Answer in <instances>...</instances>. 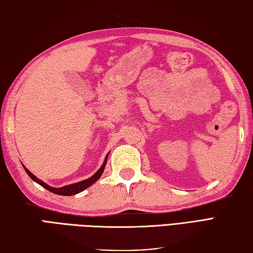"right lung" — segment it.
Wrapping results in <instances>:
<instances>
[{
    "mask_svg": "<svg viewBox=\"0 0 253 253\" xmlns=\"http://www.w3.org/2000/svg\"><path fill=\"white\" fill-rule=\"evenodd\" d=\"M107 160H108V155L106 156V160H104V162H103V164H102L101 168H100V169L97 170V173L94 174V175H92L91 177H89L88 179L82 180V182H79V183L66 185V186H64V187H59V188H55V187H51V186H49V185H47L46 183L42 182V180L38 179L34 174H32L31 171L25 168V166H23V168L25 169V171L27 173V175L30 176V177H31L33 180H34V182H36L37 184H40L41 186H42V187L46 188L47 190H49V192L54 193V194H57V195H61V196H71V195H76V194H78V193H80V192H83V190H84L85 188H88L89 186H91L93 183L97 182V180L100 178V176L102 175L104 168H106Z\"/></svg>",
    "mask_w": 253,
    "mask_h": 253,
    "instance_id": "add662e5",
    "label": "right lung"
}]
</instances>
